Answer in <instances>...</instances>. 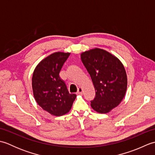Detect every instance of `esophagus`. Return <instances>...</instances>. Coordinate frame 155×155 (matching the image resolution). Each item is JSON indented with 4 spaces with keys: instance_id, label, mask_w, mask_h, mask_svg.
Instances as JSON below:
<instances>
[{
    "instance_id": "34e87169",
    "label": "esophagus",
    "mask_w": 155,
    "mask_h": 155,
    "mask_svg": "<svg viewBox=\"0 0 155 155\" xmlns=\"http://www.w3.org/2000/svg\"><path fill=\"white\" fill-rule=\"evenodd\" d=\"M77 94H83V88H82L81 87H79V88H78Z\"/></svg>"
}]
</instances>
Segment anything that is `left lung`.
<instances>
[{"mask_svg": "<svg viewBox=\"0 0 155 155\" xmlns=\"http://www.w3.org/2000/svg\"><path fill=\"white\" fill-rule=\"evenodd\" d=\"M81 60L95 89L92 108L99 113H108L119 104L126 93L127 77L124 66L117 57L100 48L84 52Z\"/></svg>", "mask_w": 155, "mask_h": 155, "instance_id": "obj_1", "label": "left lung"}]
</instances>
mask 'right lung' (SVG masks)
Returning a JSON list of instances; mask_svg holds the SVG:
<instances>
[{
  "label": "right lung",
  "mask_w": 155,
  "mask_h": 155,
  "mask_svg": "<svg viewBox=\"0 0 155 155\" xmlns=\"http://www.w3.org/2000/svg\"><path fill=\"white\" fill-rule=\"evenodd\" d=\"M70 53L57 52L39 62L32 78L34 97L42 109L54 116L68 113L77 95L70 94L60 71Z\"/></svg>",
  "instance_id": "obj_1"
}]
</instances>
